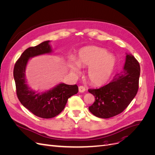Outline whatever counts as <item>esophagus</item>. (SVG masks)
Returning <instances> with one entry per match:
<instances>
[{"mask_svg": "<svg viewBox=\"0 0 155 155\" xmlns=\"http://www.w3.org/2000/svg\"><path fill=\"white\" fill-rule=\"evenodd\" d=\"M85 91V88L83 86H79V92H84Z\"/></svg>", "mask_w": 155, "mask_h": 155, "instance_id": "obj_1", "label": "esophagus"}]
</instances>
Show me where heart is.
<instances>
[{
  "instance_id": "b5f03b06",
  "label": "heart",
  "mask_w": 155,
  "mask_h": 155,
  "mask_svg": "<svg viewBox=\"0 0 155 155\" xmlns=\"http://www.w3.org/2000/svg\"><path fill=\"white\" fill-rule=\"evenodd\" d=\"M116 60L106 49L98 46H86L79 50L76 61L69 60L72 72L79 73V67H89L88 77L93 85L101 86L109 80L113 73Z\"/></svg>"
}]
</instances>
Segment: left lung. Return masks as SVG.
Masks as SVG:
<instances>
[{"label": "left lung", "instance_id": "1", "mask_svg": "<svg viewBox=\"0 0 155 155\" xmlns=\"http://www.w3.org/2000/svg\"><path fill=\"white\" fill-rule=\"evenodd\" d=\"M140 74L138 61L133 55L127 54L122 72L116 74L107 85L97 89H88L95 97L89 110L101 118H109L122 112L137 95Z\"/></svg>", "mask_w": 155, "mask_h": 155}]
</instances>
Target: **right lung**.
<instances>
[{"label": "right lung", "instance_id": "add662e5", "mask_svg": "<svg viewBox=\"0 0 155 155\" xmlns=\"http://www.w3.org/2000/svg\"><path fill=\"white\" fill-rule=\"evenodd\" d=\"M46 41L39 45L27 48L15 63L13 69L16 92L21 104L34 115L42 118H51L60 114L68 99L78 92L76 85L60 83L44 92L33 91L26 84L25 70L30 58L50 54L52 50Z\"/></svg>", "mask_w": 155, "mask_h": 155}]
</instances>
